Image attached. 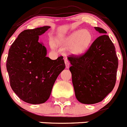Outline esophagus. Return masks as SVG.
I'll list each match as a JSON object with an SVG mask.
<instances>
[{"label": "esophagus", "instance_id": "esophagus-1", "mask_svg": "<svg viewBox=\"0 0 127 127\" xmlns=\"http://www.w3.org/2000/svg\"><path fill=\"white\" fill-rule=\"evenodd\" d=\"M64 62H65V67L66 68H68L70 67V63H69L68 61L67 60V59H65L64 60Z\"/></svg>", "mask_w": 127, "mask_h": 127}]
</instances>
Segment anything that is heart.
I'll return each mask as SVG.
<instances>
[{
    "label": "heart",
    "mask_w": 127,
    "mask_h": 127,
    "mask_svg": "<svg viewBox=\"0 0 127 127\" xmlns=\"http://www.w3.org/2000/svg\"><path fill=\"white\" fill-rule=\"evenodd\" d=\"M93 36L91 32L87 30H77L65 37L62 43L64 46H70V52L74 55H81L85 53L93 42ZM51 47L54 45L51 43Z\"/></svg>",
    "instance_id": "1"
}]
</instances>
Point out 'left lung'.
<instances>
[{"instance_id":"8db88e82","label":"left lung","mask_w":127,"mask_h":127,"mask_svg":"<svg viewBox=\"0 0 127 127\" xmlns=\"http://www.w3.org/2000/svg\"><path fill=\"white\" fill-rule=\"evenodd\" d=\"M95 28L103 34L93 42L85 54L68 57L75 96L86 104L101 102L112 91L118 68L114 44L104 30Z\"/></svg>"}]
</instances>
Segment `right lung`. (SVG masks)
<instances>
[{
    "mask_svg": "<svg viewBox=\"0 0 127 127\" xmlns=\"http://www.w3.org/2000/svg\"><path fill=\"white\" fill-rule=\"evenodd\" d=\"M50 26L22 31L8 51L7 70L10 86L22 101L32 104L46 102L57 76L65 69L63 57L52 60L38 41Z\"/></svg>",
    "mask_w": 127,
    "mask_h": 127,
    "instance_id": "1",
    "label": "right lung"
}]
</instances>
